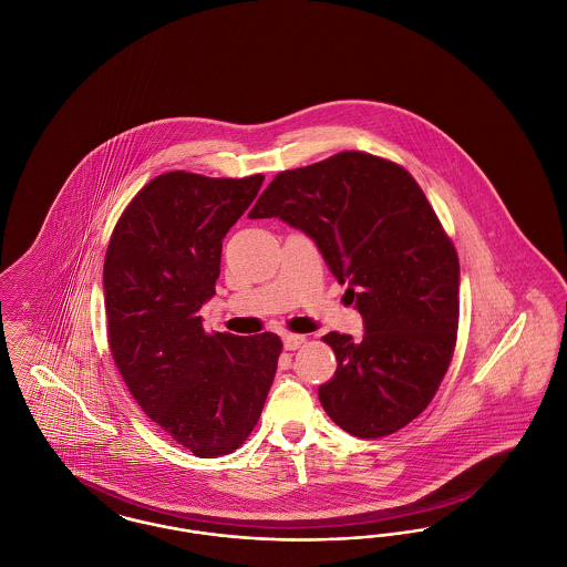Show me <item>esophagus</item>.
<instances>
[{
	"label": "esophagus",
	"instance_id": "1",
	"mask_svg": "<svg viewBox=\"0 0 567 567\" xmlns=\"http://www.w3.org/2000/svg\"><path fill=\"white\" fill-rule=\"evenodd\" d=\"M303 342H306V338L299 336V333H285V336H282V347H285V351H297Z\"/></svg>",
	"mask_w": 567,
	"mask_h": 567
}]
</instances>
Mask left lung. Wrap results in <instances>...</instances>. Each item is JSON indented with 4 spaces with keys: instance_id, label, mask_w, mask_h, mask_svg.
I'll use <instances>...</instances> for the list:
<instances>
[{
    "instance_id": "obj_1",
    "label": "left lung",
    "mask_w": 567,
    "mask_h": 567,
    "mask_svg": "<svg viewBox=\"0 0 567 567\" xmlns=\"http://www.w3.org/2000/svg\"><path fill=\"white\" fill-rule=\"evenodd\" d=\"M250 218H280L319 246L363 319L327 333L338 370L319 386L357 437L405 427L432 402L457 342L458 259L425 193L398 163L349 151L280 172Z\"/></svg>"
}]
</instances>
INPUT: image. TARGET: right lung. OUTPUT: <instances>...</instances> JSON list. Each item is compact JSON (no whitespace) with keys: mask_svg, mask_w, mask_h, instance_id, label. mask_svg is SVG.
<instances>
[{"mask_svg":"<svg viewBox=\"0 0 567 567\" xmlns=\"http://www.w3.org/2000/svg\"><path fill=\"white\" fill-rule=\"evenodd\" d=\"M264 176L167 172L118 218L104 261L110 352L135 402L204 458L234 453L259 421L278 354L276 333H206L223 238Z\"/></svg>","mask_w":567,"mask_h":567,"instance_id":"obj_1","label":"right lung"}]
</instances>
